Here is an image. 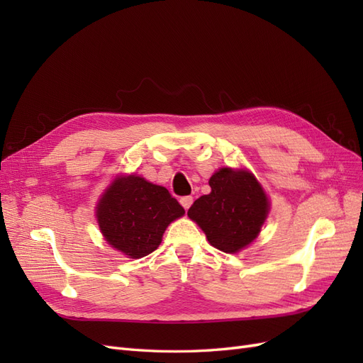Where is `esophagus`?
<instances>
[{
  "label": "esophagus",
  "instance_id": "esophagus-1",
  "mask_svg": "<svg viewBox=\"0 0 363 363\" xmlns=\"http://www.w3.org/2000/svg\"><path fill=\"white\" fill-rule=\"evenodd\" d=\"M192 201H194V199H192L191 195H186V196H182V199H180V203H182V206L186 208V211H188V208L191 207Z\"/></svg>",
  "mask_w": 363,
  "mask_h": 363
}]
</instances>
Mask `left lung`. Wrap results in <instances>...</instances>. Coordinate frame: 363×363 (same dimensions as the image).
I'll list each match as a JSON object with an SVG mask.
<instances>
[{"instance_id": "8db88e82", "label": "left lung", "mask_w": 363, "mask_h": 363, "mask_svg": "<svg viewBox=\"0 0 363 363\" xmlns=\"http://www.w3.org/2000/svg\"><path fill=\"white\" fill-rule=\"evenodd\" d=\"M212 192L195 200L188 216L201 227L207 240L224 252H238L255 240L265 223L269 203L248 171L223 168L211 180Z\"/></svg>"}]
</instances>
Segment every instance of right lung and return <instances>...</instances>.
<instances>
[{
    "mask_svg": "<svg viewBox=\"0 0 363 363\" xmlns=\"http://www.w3.org/2000/svg\"><path fill=\"white\" fill-rule=\"evenodd\" d=\"M183 215L184 208L168 189L136 175L115 180L96 207L107 242L131 259L155 251L167 227Z\"/></svg>",
    "mask_w": 363,
    "mask_h": 363,
    "instance_id": "1",
    "label": "right lung"
}]
</instances>
